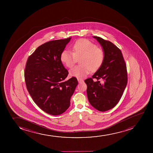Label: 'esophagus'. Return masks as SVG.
<instances>
[{"label":"esophagus","mask_w":153,"mask_h":153,"mask_svg":"<svg viewBox=\"0 0 153 153\" xmlns=\"http://www.w3.org/2000/svg\"><path fill=\"white\" fill-rule=\"evenodd\" d=\"M77 81L79 82V83H81V82H83V79H77Z\"/></svg>","instance_id":"1"}]
</instances>
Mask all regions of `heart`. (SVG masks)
I'll use <instances>...</instances> for the list:
<instances>
[{
    "mask_svg": "<svg viewBox=\"0 0 153 153\" xmlns=\"http://www.w3.org/2000/svg\"><path fill=\"white\" fill-rule=\"evenodd\" d=\"M72 51L64 50L60 55L62 63L69 68H72L80 59L81 65L76 66L69 71L70 76L79 79L83 78L90 72L100 68L105 59V53L101 48L88 39H81L72 46Z\"/></svg>",
    "mask_w": 153,
    "mask_h": 153,
    "instance_id": "1",
    "label": "heart"
}]
</instances>
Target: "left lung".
<instances>
[{"mask_svg": "<svg viewBox=\"0 0 153 153\" xmlns=\"http://www.w3.org/2000/svg\"><path fill=\"white\" fill-rule=\"evenodd\" d=\"M102 47L105 59L100 68L91 78L85 80L90 104L97 110L108 111L114 108L121 98L128 82L126 66L120 48L109 41L93 36ZM96 78L97 82L93 81ZM102 79V84L98 81Z\"/></svg>", "mask_w": 153, "mask_h": 153, "instance_id": "1", "label": "left lung"}]
</instances>
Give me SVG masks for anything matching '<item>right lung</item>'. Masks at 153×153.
I'll use <instances>...</instances> for the list:
<instances>
[{"mask_svg": "<svg viewBox=\"0 0 153 153\" xmlns=\"http://www.w3.org/2000/svg\"><path fill=\"white\" fill-rule=\"evenodd\" d=\"M71 37L46 42L28 57L25 70L27 88L34 102L42 110L52 115L64 112L78 82L68 74L60 55Z\"/></svg>", "mask_w": 153, "mask_h": 153, "instance_id": "right-lung-1", "label": "right lung"}]
</instances>
